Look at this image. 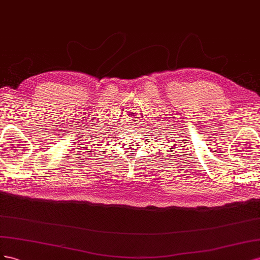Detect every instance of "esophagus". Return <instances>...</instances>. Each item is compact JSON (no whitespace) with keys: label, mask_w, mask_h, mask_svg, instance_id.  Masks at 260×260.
Wrapping results in <instances>:
<instances>
[{"label":"esophagus","mask_w":260,"mask_h":260,"mask_svg":"<svg viewBox=\"0 0 260 260\" xmlns=\"http://www.w3.org/2000/svg\"><path fill=\"white\" fill-rule=\"evenodd\" d=\"M129 123V127H132V128H137L138 126H139V122H138V118H132V121H128Z\"/></svg>","instance_id":"obj_1"}]
</instances>
